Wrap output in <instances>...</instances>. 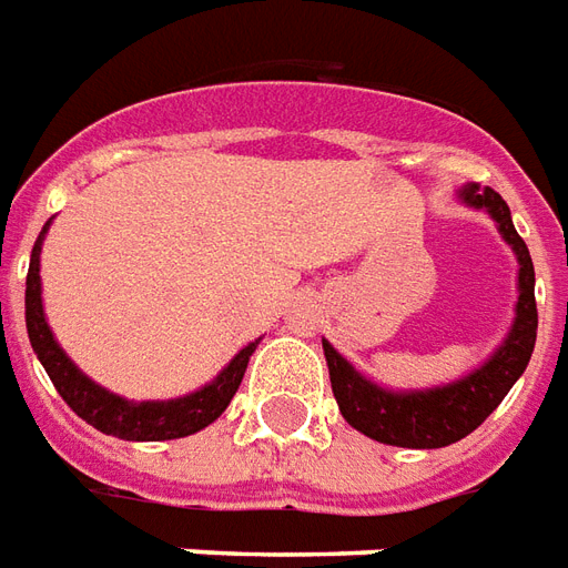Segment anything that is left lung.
Returning <instances> with one entry per match:
<instances>
[{
    "instance_id": "left-lung-1",
    "label": "left lung",
    "mask_w": 568,
    "mask_h": 568,
    "mask_svg": "<svg viewBox=\"0 0 568 568\" xmlns=\"http://www.w3.org/2000/svg\"><path fill=\"white\" fill-rule=\"evenodd\" d=\"M459 199L471 209H484L499 226V233L511 251L517 254V308L515 324L505 335V342L494 351V357L481 369L469 372L466 378L429 387V390L393 393L378 387L375 381L363 378L329 342H324L326 366H329V384H333L338 412L363 436L396 445V448H445L459 438H466L471 429L494 415L496 405L503 403L505 393L515 387V381L524 375L532 347H536V272L524 239L517 235L511 223V211L505 199L490 187L466 184L459 190Z\"/></svg>"
}]
</instances>
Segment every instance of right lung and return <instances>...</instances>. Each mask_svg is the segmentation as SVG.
<instances>
[{
  "label": "right lung",
  "mask_w": 568,
  "mask_h": 568,
  "mask_svg": "<svg viewBox=\"0 0 568 568\" xmlns=\"http://www.w3.org/2000/svg\"><path fill=\"white\" fill-rule=\"evenodd\" d=\"M51 221L44 223L39 242L32 244V256H29L27 272V333L29 345L39 354L41 366L53 381L57 393L63 396L65 405L74 415L97 426L99 433L114 438H126V442H165V438H184L193 436L199 429L214 424L217 417L226 412V405L239 390V384L247 369V359L256 351L260 342H251L242 347L230 366L217 375V378L205 384L202 390L181 396V399H169V403H130L118 393H109L99 387L97 381H90L84 372L74 366L72 359L65 357V351L57 345L51 326L44 321V308H41V275H39V256L41 242L48 233Z\"/></svg>",
  "instance_id": "obj_1"
}]
</instances>
